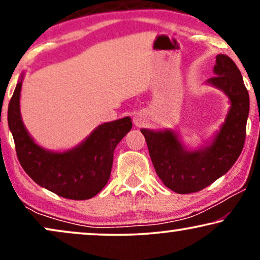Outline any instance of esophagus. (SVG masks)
Masks as SVG:
<instances>
[{"mask_svg": "<svg viewBox=\"0 0 260 260\" xmlns=\"http://www.w3.org/2000/svg\"><path fill=\"white\" fill-rule=\"evenodd\" d=\"M145 122H147V118H145L144 113L140 112V113H136V115H135V117H134L135 125H136V126H142V125H144Z\"/></svg>", "mask_w": 260, "mask_h": 260, "instance_id": "34e87169", "label": "esophagus"}]
</instances>
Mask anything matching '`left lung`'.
<instances>
[{
	"label": "left lung",
	"mask_w": 260,
	"mask_h": 260,
	"mask_svg": "<svg viewBox=\"0 0 260 260\" xmlns=\"http://www.w3.org/2000/svg\"><path fill=\"white\" fill-rule=\"evenodd\" d=\"M214 73L208 83L229 95L231 109L209 147L187 151L173 131L141 130L156 173L175 193H195L208 187L232 168L244 148L250 98L243 77L233 60L223 54L216 55Z\"/></svg>",
	"instance_id": "8db88e82"
}]
</instances>
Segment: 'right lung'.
Wrapping results in <instances>:
<instances>
[{
    "mask_svg": "<svg viewBox=\"0 0 260 260\" xmlns=\"http://www.w3.org/2000/svg\"><path fill=\"white\" fill-rule=\"evenodd\" d=\"M17 83L8 105V125L13 134L16 155L24 172L34 182L59 197L71 200L93 198L108 183L113 151L133 127L130 117L99 125L86 140L72 150L47 151L34 143L20 115Z\"/></svg>",
    "mask_w": 260,
    "mask_h": 260,
    "instance_id": "add662e5",
    "label": "right lung"
}]
</instances>
